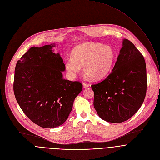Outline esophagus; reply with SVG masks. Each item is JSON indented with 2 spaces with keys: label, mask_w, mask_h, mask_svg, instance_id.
I'll return each mask as SVG.
<instances>
[{
  "label": "esophagus",
  "mask_w": 160,
  "mask_h": 160,
  "mask_svg": "<svg viewBox=\"0 0 160 160\" xmlns=\"http://www.w3.org/2000/svg\"><path fill=\"white\" fill-rule=\"evenodd\" d=\"M82 86H83V87H84V88H88V87L90 86V85H89V84L86 83V82H83V83H82Z\"/></svg>",
  "instance_id": "esophagus-1"
}]
</instances>
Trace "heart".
I'll list each match as a JSON object with an SVG mask.
<instances>
[{
  "label": "heart",
  "mask_w": 160,
  "mask_h": 160,
  "mask_svg": "<svg viewBox=\"0 0 160 160\" xmlns=\"http://www.w3.org/2000/svg\"><path fill=\"white\" fill-rule=\"evenodd\" d=\"M115 52L109 45L86 43L73 48L71 57L65 60V68L72 76L83 66L84 72L94 80H99L111 71L115 60Z\"/></svg>",
  "instance_id": "b5f03b06"
}]
</instances>
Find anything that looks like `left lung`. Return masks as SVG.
Returning a JSON list of instances; mask_svg holds the SVG:
<instances>
[{"instance_id": "1", "label": "left lung", "mask_w": 160, "mask_h": 160, "mask_svg": "<svg viewBox=\"0 0 160 160\" xmlns=\"http://www.w3.org/2000/svg\"><path fill=\"white\" fill-rule=\"evenodd\" d=\"M147 87L145 59L130 41L124 39L111 73L102 81L91 85L94 107L102 120L123 122L142 106Z\"/></svg>"}]
</instances>
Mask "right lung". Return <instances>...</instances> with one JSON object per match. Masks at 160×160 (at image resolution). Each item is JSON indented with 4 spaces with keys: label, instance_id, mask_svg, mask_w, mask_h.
Listing matches in <instances>:
<instances>
[{
    "label": "right lung",
    "instance_id": "obj_1",
    "mask_svg": "<svg viewBox=\"0 0 160 160\" xmlns=\"http://www.w3.org/2000/svg\"><path fill=\"white\" fill-rule=\"evenodd\" d=\"M55 44L33 47L17 62L13 92L24 113L43 128H54L68 118L82 84L62 78L65 65Z\"/></svg>",
    "mask_w": 160,
    "mask_h": 160
}]
</instances>
